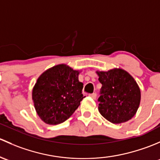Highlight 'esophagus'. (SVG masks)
I'll return each instance as SVG.
<instances>
[{
	"mask_svg": "<svg viewBox=\"0 0 160 160\" xmlns=\"http://www.w3.org/2000/svg\"><path fill=\"white\" fill-rule=\"evenodd\" d=\"M89 96H91L92 98H94V99H95V98H96V93H92V94H90Z\"/></svg>",
	"mask_w": 160,
	"mask_h": 160,
	"instance_id": "1",
	"label": "esophagus"
}]
</instances>
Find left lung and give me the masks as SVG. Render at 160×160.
Masks as SVG:
<instances>
[{"label": "left lung", "instance_id": "8db88e82", "mask_svg": "<svg viewBox=\"0 0 160 160\" xmlns=\"http://www.w3.org/2000/svg\"><path fill=\"white\" fill-rule=\"evenodd\" d=\"M102 84L98 101V111L112 123H122L132 118L141 99L139 85L126 71L114 68L96 72Z\"/></svg>", "mask_w": 160, "mask_h": 160}]
</instances>
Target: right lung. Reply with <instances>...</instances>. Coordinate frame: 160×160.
<instances>
[{
	"label": "right lung",
	"mask_w": 160,
	"mask_h": 160,
	"mask_svg": "<svg viewBox=\"0 0 160 160\" xmlns=\"http://www.w3.org/2000/svg\"><path fill=\"white\" fill-rule=\"evenodd\" d=\"M78 71L66 65L48 69L38 78L32 91L34 108L41 119L49 125L63 122L85 98Z\"/></svg>",
	"instance_id": "1"
}]
</instances>
